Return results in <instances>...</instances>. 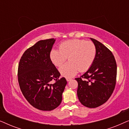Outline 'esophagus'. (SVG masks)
I'll return each instance as SVG.
<instances>
[{"instance_id": "obj_1", "label": "esophagus", "mask_w": 129, "mask_h": 129, "mask_svg": "<svg viewBox=\"0 0 129 129\" xmlns=\"http://www.w3.org/2000/svg\"><path fill=\"white\" fill-rule=\"evenodd\" d=\"M66 80L68 81V82H69L70 80H71V79H70V78H68V77H67V78H66Z\"/></svg>"}]
</instances>
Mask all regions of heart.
Wrapping results in <instances>:
<instances>
[{
	"label": "heart",
	"instance_id": "heart-1",
	"mask_svg": "<svg viewBox=\"0 0 129 129\" xmlns=\"http://www.w3.org/2000/svg\"><path fill=\"white\" fill-rule=\"evenodd\" d=\"M59 49L51 51L50 59L56 66L59 67L68 58L69 62L59 69L61 75L66 77H73L79 71H86L90 68L96 57V47L90 41L68 40L61 43Z\"/></svg>",
	"mask_w": 129,
	"mask_h": 129
}]
</instances>
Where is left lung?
<instances>
[{
    "instance_id": "left-lung-1",
    "label": "left lung",
    "mask_w": 129,
    "mask_h": 129,
    "mask_svg": "<svg viewBox=\"0 0 129 129\" xmlns=\"http://www.w3.org/2000/svg\"><path fill=\"white\" fill-rule=\"evenodd\" d=\"M96 49V57L87 72L76 78L77 94L84 106L96 108L106 103L113 92L117 76V64L113 54L100 42L90 38Z\"/></svg>"
}]
</instances>
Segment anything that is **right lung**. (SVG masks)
<instances>
[{
	"label": "right lung",
	"instance_id": "obj_1",
	"mask_svg": "<svg viewBox=\"0 0 129 129\" xmlns=\"http://www.w3.org/2000/svg\"><path fill=\"white\" fill-rule=\"evenodd\" d=\"M54 39L42 40L26 50L18 66V82L22 92L35 108L50 111L61 103L67 81L59 79L60 74L50 57ZM55 80L53 84L50 83Z\"/></svg>",
	"mask_w": 129,
	"mask_h": 129
}]
</instances>
